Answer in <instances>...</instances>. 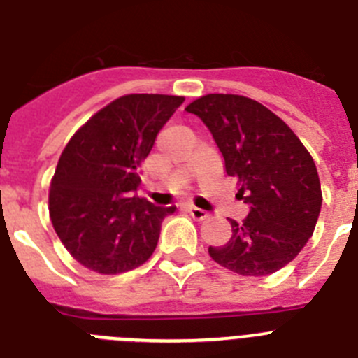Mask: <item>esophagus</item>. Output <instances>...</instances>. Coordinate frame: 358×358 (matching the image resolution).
<instances>
[{
  "instance_id": "1",
  "label": "esophagus",
  "mask_w": 358,
  "mask_h": 358,
  "mask_svg": "<svg viewBox=\"0 0 358 358\" xmlns=\"http://www.w3.org/2000/svg\"><path fill=\"white\" fill-rule=\"evenodd\" d=\"M188 213L192 215L195 220H206V218L210 217V215H208V211L201 210V208H195V206H188Z\"/></svg>"
}]
</instances>
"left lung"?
I'll list each match as a JSON object with an SVG mask.
<instances>
[{
	"label": "left lung",
	"mask_w": 358,
	"mask_h": 358,
	"mask_svg": "<svg viewBox=\"0 0 358 358\" xmlns=\"http://www.w3.org/2000/svg\"><path fill=\"white\" fill-rule=\"evenodd\" d=\"M186 110L211 132L227 176L238 177L236 197L249 206L242 222L231 220L229 242L208 252L242 276L276 273L317 224L322 195L314 159L283 120L248 96L206 94Z\"/></svg>",
	"instance_id": "1"
}]
</instances>
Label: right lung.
<instances>
[{
  "mask_svg": "<svg viewBox=\"0 0 358 358\" xmlns=\"http://www.w3.org/2000/svg\"><path fill=\"white\" fill-rule=\"evenodd\" d=\"M185 102L170 94L116 98L73 134L50 185V218L84 267L122 274L154 252L164 217L176 208L140 199V166L157 134Z\"/></svg>",
  "mask_w": 358,
  "mask_h": 358,
  "instance_id": "right-lung-1",
  "label": "right lung"
}]
</instances>
